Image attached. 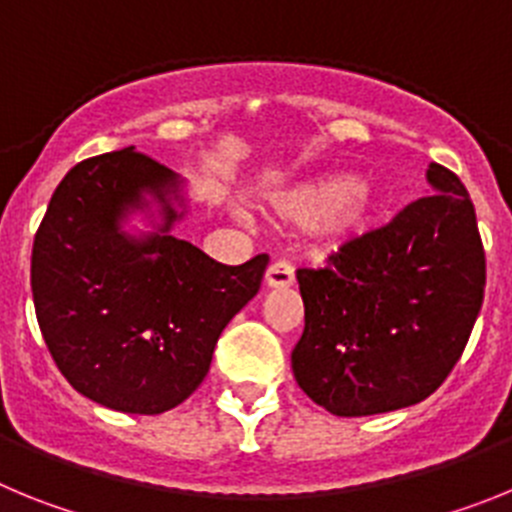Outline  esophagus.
Here are the masks:
<instances>
[{
    "instance_id": "esophagus-1",
    "label": "esophagus",
    "mask_w": 512,
    "mask_h": 512,
    "mask_svg": "<svg viewBox=\"0 0 512 512\" xmlns=\"http://www.w3.org/2000/svg\"><path fill=\"white\" fill-rule=\"evenodd\" d=\"M264 282H266V287H271V289L292 287V284H295V269H292L287 261H274V264L266 269Z\"/></svg>"
}]
</instances>
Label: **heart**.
<instances>
[{
	"label": "heart",
	"instance_id": "1",
	"mask_svg": "<svg viewBox=\"0 0 512 512\" xmlns=\"http://www.w3.org/2000/svg\"><path fill=\"white\" fill-rule=\"evenodd\" d=\"M387 205L382 182H359L351 171H325L279 192L271 210L282 223L312 228L323 223V238L338 248L364 238Z\"/></svg>",
	"mask_w": 512,
	"mask_h": 512
}]
</instances>
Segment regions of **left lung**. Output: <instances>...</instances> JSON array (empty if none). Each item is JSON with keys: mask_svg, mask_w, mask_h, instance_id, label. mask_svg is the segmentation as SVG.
I'll return each instance as SVG.
<instances>
[{"mask_svg": "<svg viewBox=\"0 0 512 512\" xmlns=\"http://www.w3.org/2000/svg\"><path fill=\"white\" fill-rule=\"evenodd\" d=\"M387 228L300 269L305 330L292 372L341 418L392 413L449 377L485 297V248L469 192L443 166Z\"/></svg>", "mask_w": 512, "mask_h": 512, "instance_id": "1", "label": "left lung"}]
</instances>
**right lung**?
Returning a JSON list of instances; mask_svg holds the SVG:
<instances>
[{"label": "right lung", "instance_id": "add662e5", "mask_svg": "<svg viewBox=\"0 0 512 512\" xmlns=\"http://www.w3.org/2000/svg\"><path fill=\"white\" fill-rule=\"evenodd\" d=\"M192 210L182 176L133 146L81 161L56 187L30 284L45 346L79 395L117 413L176 408L256 297L269 256L217 264L171 233Z\"/></svg>", "mask_w": 512, "mask_h": 512}]
</instances>
